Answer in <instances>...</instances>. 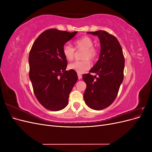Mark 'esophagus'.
I'll return each mask as SVG.
<instances>
[{"label": "esophagus", "instance_id": "1", "mask_svg": "<svg viewBox=\"0 0 152 152\" xmlns=\"http://www.w3.org/2000/svg\"><path fill=\"white\" fill-rule=\"evenodd\" d=\"M78 78H79V79L80 80L82 78V76L80 74H79V73H78Z\"/></svg>", "mask_w": 152, "mask_h": 152}]
</instances>
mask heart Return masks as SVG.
<instances>
[{
	"label": "heart",
	"instance_id": "b5f03b06",
	"mask_svg": "<svg viewBox=\"0 0 152 152\" xmlns=\"http://www.w3.org/2000/svg\"><path fill=\"white\" fill-rule=\"evenodd\" d=\"M77 49L84 50L82 54V61H77L70 63L68 68L74 70L78 73H83L91 67L90 60H94L97 56V51L93 47L94 42L93 39L88 36H84L74 42ZM63 54L68 61H72L75 56V49L69 44H65L63 48Z\"/></svg>",
	"mask_w": 152,
	"mask_h": 152
}]
</instances>
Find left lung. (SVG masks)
I'll return each mask as SVG.
<instances>
[{"label":"left lung","mask_w":152,"mask_h":152,"mask_svg":"<svg viewBox=\"0 0 152 152\" xmlns=\"http://www.w3.org/2000/svg\"><path fill=\"white\" fill-rule=\"evenodd\" d=\"M87 34L98 37L101 49L99 59L89 70L99 77L90 73L82 75L86 84L84 99L89 108L101 110L111 105L117 97L124 79L125 59L115 37L103 30Z\"/></svg>","instance_id":"obj_1"}]
</instances>
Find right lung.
<instances>
[{"instance_id":"add662e5","label":"right lung","mask_w":152,"mask_h":152,"mask_svg":"<svg viewBox=\"0 0 152 152\" xmlns=\"http://www.w3.org/2000/svg\"><path fill=\"white\" fill-rule=\"evenodd\" d=\"M77 31L70 33L57 29L45 30L35 40L30 50L29 77L39 102L50 111L65 108L73 86L77 72L66 70L67 60L63 48Z\"/></svg>"}]
</instances>
